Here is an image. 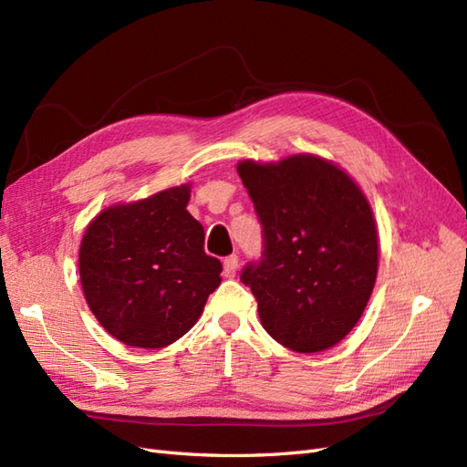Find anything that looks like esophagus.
<instances>
[{"mask_svg":"<svg viewBox=\"0 0 467 467\" xmlns=\"http://www.w3.org/2000/svg\"><path fill=\"white\" fill-rule=\"evenodd\" d=\"M237 255H228L223 259V276L225 278H234L235 276V271H237Z\"/></svg>","mask_w":467,"mask_h":467,"instance_id":"esophagus-1","label":"esophagus"}]
</instances>
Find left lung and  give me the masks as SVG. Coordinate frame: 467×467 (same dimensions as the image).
I'll return each mask as SVG.
<instances>
[{
  "mask_svg": "<svg viewBox=\"0 0 467 467\" xmlns=\"http://www.w3.org/2000/svg\"><path fill=\"white\" fill-rule=\"evenodd\" d=\"M237 173L261 222L263 251L242 282L265 331L296 352L337 345L358 323L378 273L368 201L347 173L316 155L242 161Z\"/></svg>",
  "mask_w": 467,
  "mask_h": 467,
  "instance_id": "obj_1",
  "label": "left lung"
}]
</instances>
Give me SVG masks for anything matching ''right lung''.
<instances>
[{
    "mask_svg": "<svg viewBox=\"0 0 467 467\" xmlns=\"http://www.w3.org/2000/svg\"><path fill=\"white\" fill-rule=\"evenodd\" d=\"M187 185L101 212L83 235L79 276L99 323L124 345L161 348L199 319L220 286L222 263L204 253V228Z\"/></svg>",
    "mask_w": 467,
    "mask_h": 467,
    "instance_id": "1",
    "label": "right lung"
}]
</instances>
